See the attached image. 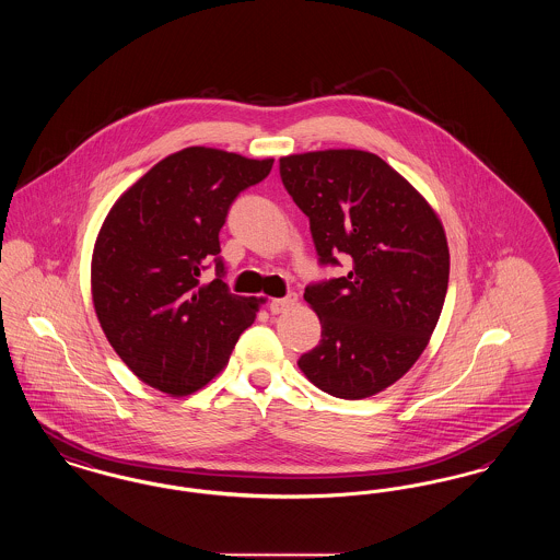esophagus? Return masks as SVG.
<instances>
[{"label": "esophagus", "instance_id": "34e87169", "mask_svg": "<svg viewBox=\"0 0 560 560\" xmlns=\"http://www.w3.org/2000/svg\"><path fill=\"white\" fill-rule=\"evenodd\" d=\"M298 304V295L295 293H288L285 298H275V300H270V313L272 315H281V313H285V311H290Z\"/></svg>", "mask_w": 560, "mask_h": 560}]
</instances>
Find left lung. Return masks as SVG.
<instances>
[{
  "mask_svg": "<svg viewBox=\"0 0 560 560\" xmlns=\"http://www.w3.org/2000/svg\"><path fill=\"white\" fill-rule=\"evenodd\" d=\"M279 170L311 220L320 262H352L345 277L306 288L320 342L298 368L331 397L368 399L413 368L439 323L450 283L443 222L418 188L368 151L285 155Z\"/></svg>",
  "mask_w": 560,
  "mask_h": 560,
  "instance_id": "1",
  "label": "left lung"
}]
</instances>
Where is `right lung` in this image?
Instances as JSON below:
<instances>
[{"label": "right lung", "mask_w": 560, "mask_h": 560, "mask_svg": "<svg viewBox=\"0 0 560 560\" xmlns=\"http://www.w3.org/2000/svg\"><path fill=\"white\" fill-rule=\"evenodd\" d=\"M272 161L187 147L155 163L108 210L92 252L90 285L108 345L138 380L170 397L222 372L265 298L201 284L220 254L233 199L265 180Z\"/></svg>", "instance_id": "right-lung-1"}]
</instances>
